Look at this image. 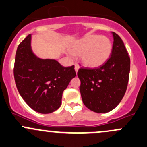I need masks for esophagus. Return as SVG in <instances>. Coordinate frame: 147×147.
Instances as JSON below:
<instances>
[{
  "label": "esophagus",
  "mask_w": 147,
  "mask_h": 147,
  "mask_svg": "<svg viewBox=\"0 0 147 147\" xmlns=\"http://www.w3.org/2000/svg\"><path fill=\"white\" fill-rule=\"evenodd\" d=\"M79 69V65H78L77 63H76V64H75V71H76V73L78 72Z\"/></svg>",
  "instance_id": "1"
}]
</instances>
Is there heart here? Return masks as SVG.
Returning <instances> with one entry per match:
<instances>
[{
  "label": "heart",
  "instance_id": "obj_1",
  "mask_svg": "<svg viewBox=\"0 0 147 147\" xmlns=\"http://www.w3.org/2000/svg\"><path fill=\"white\" fill-rule=\"evenodd\" d=\"M113 43L104 36L89 35L75 42L70 47L74 55H79L84 65L96 68L105 63L111 55Z\"/></svg>",
  "mask_w": 147,
  "mask_h": 147
}]
</instances>
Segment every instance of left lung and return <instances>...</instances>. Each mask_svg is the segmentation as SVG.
Here are the masks:
<instances>
[{
  "instance_id": "8db88e82",
  "label": "left lung",
  "mask_w": 147,
  "mask_h": 147,
  "mask_svg": "<svg viewBox=\"0 0 147 147\" xmlns=\"http://www.w3.org/2000/svg\"><path fill=\"white\" fill-rule=\"evenodd\" d=\"M110 58L96 68H81L77 75L82 101L87 108L98 113L111 111L121 102L126 91L130 58L121 37L115 32Z\"/></svg>"
}]
</instances>
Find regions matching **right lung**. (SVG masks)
Returning <instances> with one entry per match:
<instances>
[{
    "label": "right lung",
    "mask_w": 147,
    "mask_h": 147,
    "mask_svg": "<svg viewBox=\"0 0 147 147\" xmlns=\"http://www.w3.org/2000/svg\"><path fill=\"white\" fill-rule=\"evenodd\" d=\"M29 34L18 46L13 75L16 87L26 104L47 114L61 105L63 91L76 76L74 65L63 67L55 60L41 59L33 53Z\"/></svg>",
    "instance_id": "add662e5"
}]
</instances>
